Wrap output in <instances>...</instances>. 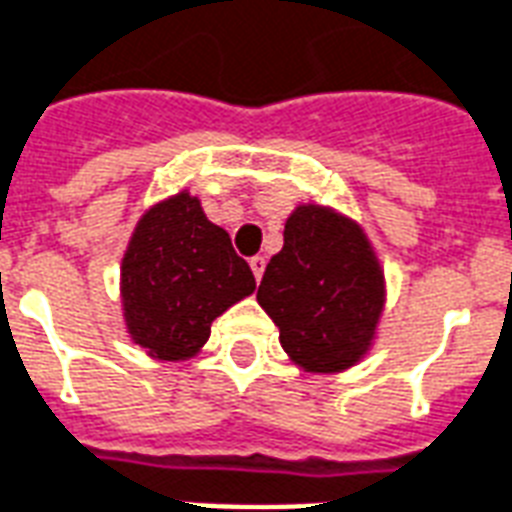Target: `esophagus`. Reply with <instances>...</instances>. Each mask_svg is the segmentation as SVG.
Instances as JSON below:
<instances>
[{"label": "esophagus", "instance_id": "esophagus-1", "mask_svg": "<svg viewBox=\"0 0 512 512\" xmlns=\"http://www.w3.org/2000/svg\"><path fill=\"white\" fill-rule=\"evenodd\" d=\"M264 267H267V259H264V256H253V259H251L253 278L261 280V275H264Z\"/></svg>", "mask_w": 512, "mask_h": 512}]
</instances>
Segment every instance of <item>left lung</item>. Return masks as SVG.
<instances>
[{"instance_id": "8db88e82", "label": "left lung", "mask_w": 512, "mask_h": 512, "mask_svg": "<svg viewBox=\"0 0 512 512\" xmlns=\"http://www.w3.org/2000/svg\"><path fill=\"white\" fill-rule=\"evenodd\" d=\"M256 299L280 329L288 359L305 372L334 375L370 353L386 278L356 221L332 207L299 205Z\"/></svg>"}]
</instances>
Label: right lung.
Segmentation results:
<instances>
[{
	"mask_svg": "<svg viewBox=\"0 0 512 512\" xmlns=\"http://www.w3.org/2000/svg\"><path fill=\"white\" fill-rule=\"evenodd\" d=\"M253 291L248 261L188 191L145 210L121 259L126 332L159 361L197 356L215 318Z\"/></svg>",
	"mask_w": 512,
	"mask_h": 512,
	"instance_id": "obj_1",
	"label": "right lung"
}]
</instances>
